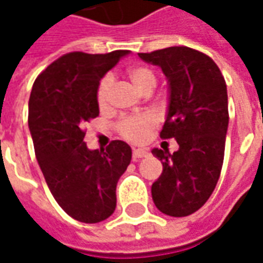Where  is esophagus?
<instances>
[{"instance_id":"esophagus-1","label":"esophagus","mask_w":263,"mask_h":263,"mask_svg":"<svg viewBox=\"0 0 263 263\" xmlns=\"http://www.w3.org/2000/svg\"><path fill=\"white\" fill-rule=\"evenodd\" d=\"M148 152L145 151V149H141V148H134V152H132V158L137 160L139 158H143V156H146Z\"/></svg>"}]
</instances>
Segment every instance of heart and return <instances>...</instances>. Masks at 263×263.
<instances>
[{
	"label": "heart",
	"mask_w": 263,
	"mask_h": 263,
	"mask_svg": "<svg viewBox=\"0 0 263 263\" xmlns=\"http://www.w3.org/2000/svg\"><path fill=\"white\" fill-rule=\"evenodd\" d=\"M128 77L132 81V84L137 87L141 92L154 90L156 86V76L152 70L146 66H134L128 70ZM114 80L111 76H105L100 81L97 87V103L101 109H107L109 105V97L112 90ZM158 121L154 115L143 114L138 117L125 118L120 124L121 135L132 142H141L152 132Z\"/></svg>",
	"instance_id": "heart-1"
}]
</instances>
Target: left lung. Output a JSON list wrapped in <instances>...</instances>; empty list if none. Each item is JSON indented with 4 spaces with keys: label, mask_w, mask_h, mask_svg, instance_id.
Here are the masks:
<instances>
[{
    "label": "left lung",
    "mask_w": 263,
    "mask_h": 263,
    "mask_svg": "<svg viewBox=\"0 0 263 263\" xmlns=\"http://www.w3.org/2000/svg\"><path fill=\"white\" fill-rule=\"evenodd\" d=\"M138 56L166 76L169 100L160 138L179 143L173 154L152 149L163 165L152 198L163 214L186 217L203 207L220 177L228 129L226 80L211 58L186 46Z\"/></svg>",
    "instance_id": "8db88e82"
}]
</instances>
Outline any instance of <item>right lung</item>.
Listing matches in <instances>:
<instances>
[{
	"label": "right lung",
	"instance_id": "add662e5",
	"mask_svg": "<svg viewBox=\"0 0 263 263\" xmlns=\"http://www.w3.org/2000/svg\"><path fill=\"white\" fill-rule=\"evenodd\" d=\"M128 53H67L43 70L32 87L28 125L39 167L58 204L86 224L114 213L117 183L132 158L124 141L88 149L83 131L100 112V80Z\"/></svg>",
	"mask_w": 263,
	"mask_h": 263
}]
</instances>
